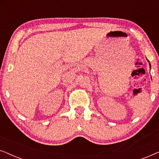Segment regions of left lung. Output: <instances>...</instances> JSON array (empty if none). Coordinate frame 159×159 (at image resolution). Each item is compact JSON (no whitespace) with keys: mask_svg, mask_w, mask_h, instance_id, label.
<instances>
[{"mask_svg":"<svg viewBox=\"0 0 159 159\" xmlns=\"http://www.w3.org/2000/svg\"><path fill=\"white\" fill-rule=\"evenodd\" d=\"M150 66H151V64H150Z\"/></svg>","mask_w":159,"mask_h":159,"instance_id":"left-lung-1","label":"left lung"}]
</instances>
